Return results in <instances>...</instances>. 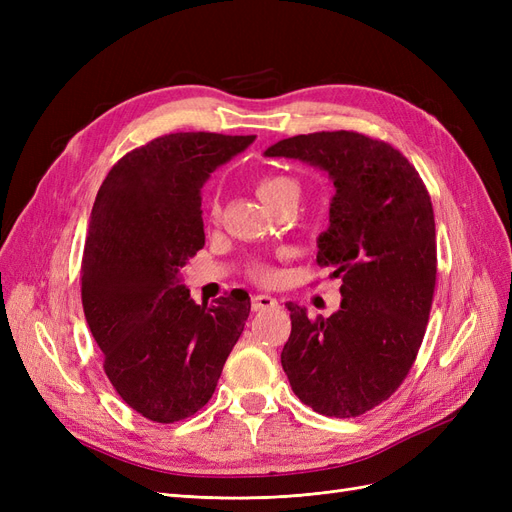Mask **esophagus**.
I'll return each mask as SVG.
<instances>
[{
  "mask_svg": "<svg viewBox=\"0 0 512 512\" xmlns=\"http://www.w3.org/2000/svg\"><path fill=\"white\" fill-rule=\"evenodd\" d=\"M252 307H254V312H265V309L277 307V299L267 297V294H256V297L252 299Z\"/></svg>",
  "mask_w": 512,
  "mask_h": 512,
  "instance_id": "1",
  "label": "esophagus"
}]
</instances>
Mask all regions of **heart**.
<instances>
[{
	"instance_id": "obj_1",
	"label": "heart",
	"mask_w": 512,
	"mask_h": 512,
	"mask_svg": "<svg viewBox=\"0 0 512 512\" xmlns=\"http://www.w3.org/2000/svg\"><path fill=\"white\" fill-rule=\"evenodd\" d=\"M258 196L265 200L269 207H273L277 200L284 198V196H299V183L290 179V177H284V175L265 177V179L258 181ZM211 213H213V218H218L220 209L213 207ZM250 277L258 284L271 286V284L280 280V273H277V269L273 265H269V262L256 260L250 265Z\"/></svg>"
}]
</instances>
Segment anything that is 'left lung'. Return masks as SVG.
Masks as SVG:
<instances>
[{
	"label": "left lung",
	"instance_id": "obj_1",
	"mask_svg": "<svg viewBox=\"0 0 512 512\" xmlns=\"http://www.w3.org/2000/svg\"><path fill=\"white\" fill-rule=\"evenodd\" d=\"M265 156L318 166L335 185L316 262L342 277V307L309 318L286 303L282 367L314 412L365 414L399 389L423 344L438 273L429 192L404 153L361 132L299 134Z\"/></svg>",
	"mask_w": 512,
	"mask_h": 512
}]
</instances>
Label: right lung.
<instances>
[{
	"instance_id": "obj_1",
	"label": "right lung",
	"mask_w": 512,
	"mask_h": 512,
	"mask_svg": "<svg viewBox=\"0 0 512 512\" xmlns=\"http://www.w3.org/2000/svg\"><path fill=\"white\" fill-rule=\"evenodd\" d=\"M256 136L177 132L126 153L102 181L81 262L83 312L117 395L153 423L211 399L250 316L247 292L198 305L179 269L205 245L200 188Z\"/></svg>"
}]
</instances>
